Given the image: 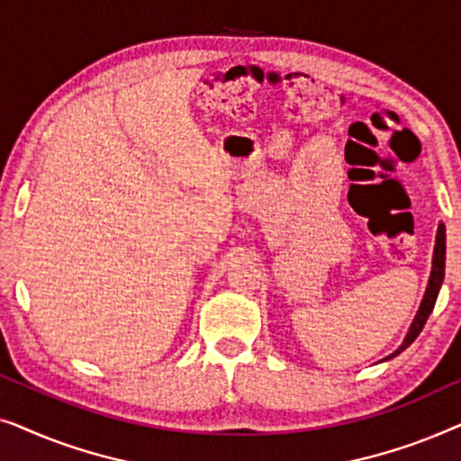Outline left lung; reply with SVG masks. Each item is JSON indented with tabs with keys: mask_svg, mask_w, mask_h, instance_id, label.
<instances>
[{
	"mask_svg": "<svg viewBox=\"0 0 461 461\" xmlns=\"http://www.w3.org/2000/svg\"><path fill=\"white\" fill-rule=\"evenodd\" d=\"M445 251H447V235H445V224L440 222L438 230H437V241H434L432 270H430V279H428L424 298H421V304L418 308V312H415V319L411 321V327H409V331H407L405 339H402V344L393 352V355L382 358V361H388V358H394L396 355H401V352L405 350L407 346H411L413 339L420 336V331L424 330L426 321H428V317H430L434 304H437L440 285H443V279H445Z\"/></svg>",
	"mask_w": 461,
	"mask_h": 461,
	"instance_id": "obj_1",
	"label": "left lung"
}]
</instances>
